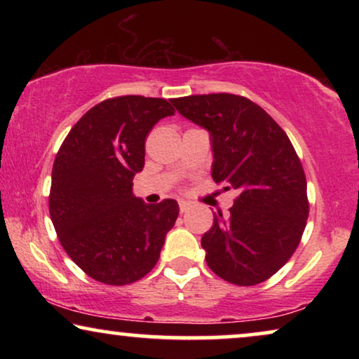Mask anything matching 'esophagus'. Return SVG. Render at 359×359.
Wrapping results in <instances>:
<instances>
[{"instance_id": "esophagus-1", "label": "esophagus", "mask_w": 359, "mask_h": 359, "mask_svg": "<svg viewBox=\"0 0 359 359\" xmlns=\"http://www.w3.org/2000/svg\"><path fill=\"white\" fill-rule=\"evenodd\" d=\"M180 210L181 212H186V210H189L191 209V204L188 203V201H180Z\"/></svg>"}]
</instances>
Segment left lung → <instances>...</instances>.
Instances as JSON below:
<instances>
[{"mask_svg":"<svg viewBox=\"0 0 359 359\" xmlns=\"http://www.w3.org/2000/svg\"><path fill=\"white\" fill-rule=\"evenodd\" d=\"M171 102L210 132L215 183L238 191L229 217L214 214L201 238L205 262L237 286L266 281L296 252L309 217L306 173L291 140L245 96L212 93Z\"/></svg>","mask_w":359,"mask_h":359,"instance_id":"obj_1","label":"left lung"}]
</instances>
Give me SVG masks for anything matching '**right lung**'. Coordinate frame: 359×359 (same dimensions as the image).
<instances>
[{
	"instance_id": "right-lung-1",
	"label": "right lung",
	"mask_w": 359,
	"mask_h": 359,
	"mask_svg": "<svg viewBox=\"0 0 359 359\" xmlns=\"http://www.w3.org/2000/svg\"><path fill=\"white\" fill-rule=\"evenodd\" d=\"M173 114L163 97H109L72 127L57 151L52 224L68 257L96 281L135 283L158 262L178 203L145 204L132 194V180L144 168L149 132Z\"/></svg>"
}]
</instances>
